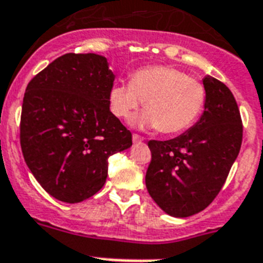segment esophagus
<instances>
[{"label":"esophagus","instance_id":"34e87169","mask_svg":"<svg viewBox=\"0 0 263 263\" xmlns=\"http://www.w3.org/2000/svg\"><path fill=\"white\" fill-rule=\"evenodd\" d=\"M132 138H133L134 143H140V142H142V141H143V137L138 136V134H133V137H132Z\"/></svg>","mask_w":263,"mask_h":263}]
</instances>
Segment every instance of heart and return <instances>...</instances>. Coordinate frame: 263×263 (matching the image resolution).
Listing matches in <instances>:
<instances>
[{"mask_svg":"<svg viewBox=\"0 0 263 263\" xmlns=\"http://www.w3.org/2000/svg\"><path fill=\"white\" fill-rule=\"evenodd\" d=\"M142 102L145 110L133 120L134 126L159 129L163 134L181 133L205 109L206 89L199 81L167 65L138 69L129 84L110 89V110L118 118L129 117Z\"/></svg>","mask_w":263,"mask_h":263,"instance_id":"b5f03b06","label":"heart"}]
</instances>
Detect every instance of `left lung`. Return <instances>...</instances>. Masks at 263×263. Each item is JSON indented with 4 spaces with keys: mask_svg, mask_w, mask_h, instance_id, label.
<instances>
[{
    "mask_svg": "<svg viewBox=\"0 0 263 263\" xmlns=\"http://www.w3.org/2000/svg\"><path fill=\"white\" fill-rule=\"evenodd\" d=\"M203 86L206 105L196 125L173 140L147 143V192L166 214L177 218L212 203L241 149L242 121L234 96L210 76L203 78Z\"/></svg>",
    "mask_w": 263,
    "mask_h": 263,
    "instance_id": "obj_1",
    "label": "left lung"
}]
</instances>
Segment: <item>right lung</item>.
<instances>
[{
	"label": "right lung",
	"instance_id": "add662e5",
	"mask_svg": "<svg viewBox=\"0 0 263 263\" xmlns=\"http://www.w3.org/2000/svg\"><path fill=\"white\" fill-rule=\"evenodd\" d=\"M114 73L102 55L58 57L28 84L20 141L25 162L51 197L90 198L105 185L107 158L132 146V133L110 111Z\"/></svg>",
	"mask_w": 263,
	"mask_h": 263
}]
</instances>
